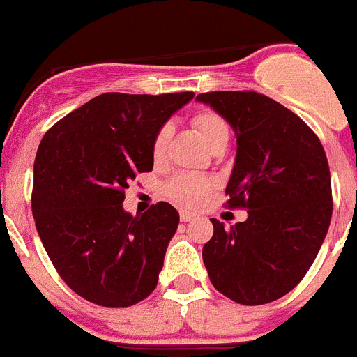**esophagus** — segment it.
<instances>
[{
	"label": "esophagus",
	"mask_w": 357,
	"mask_h": 357,
	"mask_svg": "<svg viewBox=\"0 0 357 357\" xmlns=\"http://www.w3.org/2000/svg\"><path fill=\"white\" fill-rule=\"evenodd\" d=\"M195 218H197V214L191 213V211H181L182 222H191V220H195Z\"/></svg>",
	"instance_id": "1"
}]
</instances>
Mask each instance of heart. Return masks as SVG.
<instances>
[{"label": "heart", "instance_id": "heart-1", "mask_svg": "<svg viewBox=\"0 0 357 357\" xmlns=\"http://www.w3.org/2000/svg\"><path fill=\"white\" fill-rule=\"evenodd\" d=\"M193 125L198 134L202 135V139L209 144V148H213L220 141L229 139V127H227L225 119L213 110L197 112L193 116ZM169 137H172V128H169V125H162L153 137V144H151V153L155 159H160L164 155ZM213 185L214 181L209 176L181 173V175L173 176L172 181L166 184V195L182 206L197 207L204 202Z\"/></svg>", "mask_w": 357, "mask_h": 357}]
</instances>
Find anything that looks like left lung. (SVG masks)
<instances>
[{
	"label": "left lung",
	"mask_w": 357,
	"mask_h": 357,
	"mask_svg": "<svg viewBox=\"0 0 357 357\" xmlns=\"http://www.w3.org/2000/svg\"><path fill=\"white\" fill-rule=\"evenodd\" d=\"M229 121L236 162L225 193L248 218L214 234L202 257L214 288L243 305L291 291L313 264L333 216L331 173L320 139L295 112L254 91L197 96Z\"/></svg>",
	"instance_id": "1"
}]
</instances>
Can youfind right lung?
<instances>
[{
    "instance_id": "right-lung-1",
    "label": "right lung",
    "mask_w": 357,
    "mask_h": 357,
    "mask_svg": "<svg viewBox=\"0 0 357 357\" xmlns=\"http://www.w3.org/2000/svg\"><path fill=\"white\" fill-rule=\"evenodd\" d=\"M193 96L100 94L44 134L31 213L55 270L85 301L128 307L155 289L178 213L159 202L132 216L125 189L153 169V137Z\"/></svg>"
}]
</instances>
